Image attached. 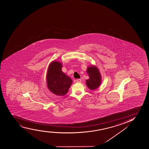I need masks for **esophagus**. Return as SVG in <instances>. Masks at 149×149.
I'll list each match as a JSON object with an SVG mask.
<instances>
[{"label":"esophagus","instance_id":"obj_1","mask_svg":"<svg viewBox=\"0 0 149 149\" xmlns=\"http://www.w3.org/2000/svg\"><path fill=\"white\" fill-rule=\"evenodd\" d=\"M76 82L78 83L81 82V79H77L76 80Z\"/></svg>","mask_w":149,"mask_h":149}]
</instances>
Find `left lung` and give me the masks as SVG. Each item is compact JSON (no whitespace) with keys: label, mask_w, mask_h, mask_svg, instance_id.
Returning a JSON list of instances; mask_svg holds the SVG:
<instances>
[{"label":"left lung","mask_w":149,"mask_h":149,"mask_svg":"<svg viewBox=\"0 0 149 149\" xmlns=\"http://www.w3.org/2000/svg\"><path fill=\"white\" fill-rule=\"evenodd\" d=\"M89 78L86 81V84L89 89L95 90L100 85L101 78L98 69L96 67L91 66L87 69Z\"/></svg>","instance_id":"obj_1"}]
</instances>
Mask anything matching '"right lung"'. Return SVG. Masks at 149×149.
Masks as SVG:
<instances>
[{
    "label": "right lung",
    "mask_w": 149,
    "mask_h": 149,
    "mask_svg": "<svg viewBox=\"0 0 149 149\" xmlns=\"http://www.w3.org/2000/svg\"><path fill=\"white\" fill-rule=\"evenodd\" d=\"M61 63L53 61L48 67L47 74V84L49 90L58 96L66 94L72 84V79L62 71Z\"/></svg>",
    "instance_id": "1"
}]
</instances>
